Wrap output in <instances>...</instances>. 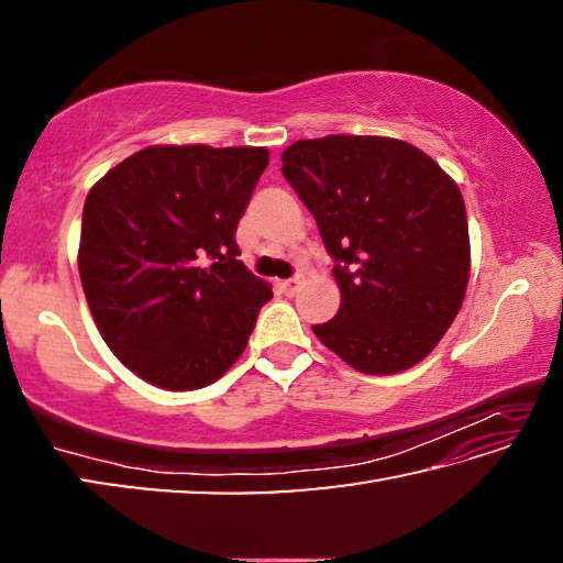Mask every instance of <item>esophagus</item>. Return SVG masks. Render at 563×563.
I'll return each instance as SVG.
<instances>
[{"label": "esophagus", "mask_w": 563, "mask_h": 563, "mask_svg": "<svg viewBox=\"0 0 563 563\" xmlns=\"http://www.w3.org/2000/svg\"><path fill=\"white\" fill-rule=\"evenodd\" d=\"M280 288H283V292H288V295H295V292H298V288H300V275H298V278L283 280V283H280Z\"/></svg>", "instance_id": "obj_1"}]
</instances>
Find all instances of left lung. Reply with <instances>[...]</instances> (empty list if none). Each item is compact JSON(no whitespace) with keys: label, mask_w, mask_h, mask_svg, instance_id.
Here are the masks:
<instances>
[{"label":"left lung","mask_w":563,"mask_h":563,"mask_svg":"<svg viewBox=\"0 0 563 563\" xmlns=\"http://www.w3.org/2000/svg\"><path fill=\"white\" fill-rule=\"evenodd\" d=\"M283 176L308 206L340 288L338 316L312 325L365 375H395L434 350L470 283L460 186L437 161L389 136L302 139Z\"/></svg>","instance_id":"8db88e82"}]
</instances>
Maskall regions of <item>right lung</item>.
Returning a JSON list of instances; mask_svg holds the SVG:
<instances>
[{
  "instance_id": "1",
  "label": "right lung",
  "mask_w": 563,
  "mask_h": 563,
  "mask_svg": "<svg viewBox=\"0 0 563 563\" xmlns=\"http://www.w3.org/2000/svg\"><path fill=\"white\" fill-rule=\"evenodd\" d=\"M268 148L148 146L93 184L79 275L101 338L131 373L184 393L243 355L271 285L238 261L235 228Z\"/></svg>"
}]
</instances>
